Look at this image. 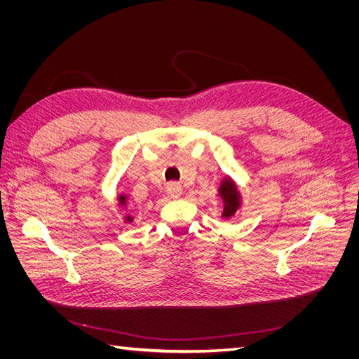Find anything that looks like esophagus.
Segmentation results:
<instances>
[{"label":"esophagus","instance_id":"34e87169","mask_svg":"<svg viewBox=\"0 0 359 359\" xmlns=\"http://www.w3.org/2000/svg\"><path fill=\"white\" fill-rule=\"evenodd\" d=\"M166 193L170 199H177L182 194V187L178 182H169L166 186Z\"/></svg>","mask_w":359,"mask_h":359}]
</instances>
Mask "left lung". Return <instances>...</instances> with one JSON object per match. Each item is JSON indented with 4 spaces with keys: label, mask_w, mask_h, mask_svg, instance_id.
<instances>
[{
    "label": "left lung",
    "mask_w": 359,
    "mask_h": 359,
    "mask_svg": "<svg viewBox=\"0 0 359 359\" xmlns=\"http://www.w3.org/2000/svg\"><path fill=\"white\" fill-rule=\"evenodd\" d=\"M219 194L223 201L222 217L223 219H231L241 206V194L238 191L236 184L229 177H226L220 184Z\"/></svg>",
    "instance_id": "obj_1"
}]
</instances>
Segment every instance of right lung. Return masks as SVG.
Segmentation results:
<instances>
[{
    "label": "right lung",
    "mask_w": 359,
    "mask_h": 359,
    "mask_svg": "<svg viewBox=\"0 0 359 359\" xmlns=\"http://www.w3.org/2000/svg\"><path fill=\"white\" fill-rule=\"evenodd\" d=\"M118 202H119V205H126L127 203V196H126V194H119V196H118ZM126 222H128V223H132L133 222V217L132 215H127L126 217Z\"/></svg>",
    "instance_id": "right-lung-1"
}]
</instances>
